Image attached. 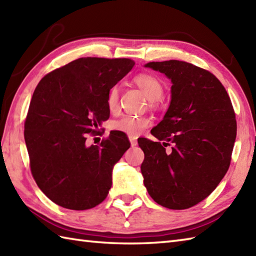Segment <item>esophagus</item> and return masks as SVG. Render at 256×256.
<instances>
[{
    "label": "esophagus",
    "mask_w": 256,
    "mask_h": 256,
    "mask_svg": "<svg viewBox=\"0 0 256 256\" xmlns=\"http://www.w3.org/2000/svg\"><path fill=\"white\" fill-rule=\"evenodd\" d=\"M128 140H130V142H131V146H132V148H134V146L138 145V138H135V136H128Z\"/></svg>",
    "instance_id": "34e87169"
}]
</instances>
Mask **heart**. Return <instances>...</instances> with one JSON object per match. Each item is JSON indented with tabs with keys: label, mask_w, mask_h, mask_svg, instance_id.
Instances as JSON below:
<instances>
[{
	"label": "heart",
	"mask_w": 256,
	"mask_h": 256,
	"mask_svg": "<svg viewBox=\"0 0 256 256\" xmlns=\"http://www.w3.org/2000/svg\"><path fill=\"white\" fill-rule=\"evenodd\" d=\"M134 84L142 90L145 96L150 100L154 101L162 96L164 92V84L160 78L150 74H140L135 76ZM106 106L108 111L114 113L118 111V86H112L108 91L106 96ZM150 124V118L148 116H124L121 118L114 121L112 124L113 130L120 131L130 135V136H138L143 132Z\"/></svg>",
	"instance_id": "b5f03b06"
}]
</instances>
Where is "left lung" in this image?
Listing matches in <instances>:
<instances>
[{
  "mask_svg": "<svg viewBox=\"0 0 256 256\" xmlns=\"http://www.w3.org/2000/svg\"><path fill=\"white\" fill-rule=\"evenodd\" d=\"M145 67L164 74L172 86L168 110L150 131L164 143L138 140L145 155L144 184L158 204L188 209L208 197L229 170L236 138L234 110L224 86L208 70L179 60Z\"/></svg>",
  "mask_w": 256,
  "mask_h": 256,
  "instance_id": "8db88e82",
  "label": "left lung"
}]
</instances>
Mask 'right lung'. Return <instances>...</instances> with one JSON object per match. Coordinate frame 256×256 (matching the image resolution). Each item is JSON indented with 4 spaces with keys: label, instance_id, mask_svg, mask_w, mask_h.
Listing matches in <instances>:
<instances>
[{
    "label": "right lung",
    "instance_id": "right-lung-1",
    "mask_svg": "<svg viewBox=\"0 0 256 256\" xmlns=\"http://www.w3.org/2000/svg\"><path fill=\"white\" fill-rule=\"evenodd\" d=\"M135 62L128 58H79L46 74L32 94L24 138L37 186L58 206L86 210L112 186L114 165L130 148L113 131L101 144L86 145L110 116L106 96Z\"/></svg>",
    "mask_w": 256,
    "mask_h": 256
}]
</instances>
